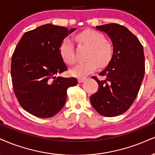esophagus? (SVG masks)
I'll use <instances>...</instances> for the list:
<instances>
[{
  "instance_id": "34e87169",
  "label": "esophagus",
  "mask_w": 155,
  "mask_h": 155,
  "mask_svg": "<svg viewBox=\"0 0 155 155\" xmlns=\"http://www.w3.org/2000/svg\"><path fill=\"white\" fill-rule=\"evenodd\" d=\"M86 80V78H79L78 79V81H79V83H81V82H84Z\"/></svg>"
}]
</instances>
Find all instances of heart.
Masks as SVG:
<instances>
[{
    "label": "heart",
    "mask_w": 155,
    "mask_h": 155,
    "mask_svg": "<svg viewBox=\"0 0 155 155\" xmlns=\"http://www.w3.org/2000/svg\"><path fill=\"white\" fill-rule=\"evenodd\" d=\"M80 41L91 48L87 58L73 68L71 74L78 77H84L94 71L98 66L105 68L114 56V47L105 37L95 30H86L78 35ZM60 53L66 63L73 65L76 62L74 42L70 37H66L60 46Z\"/></svg>",
    "instance_id": "b5f03b06"
}]
</instances>
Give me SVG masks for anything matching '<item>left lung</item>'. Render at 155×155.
Masks as SVG:
<instances>
[{
	"label": "left lung",
	"instance_id": "8db88e82",
	"mask_svg": "<svg viewBox=\"0 0 155 155\" xmlns=\"http://www.w3.org/2000/svg\"><path fill=\"white\" fill-rule=\"evenodd\" d=\"M109 36L114 56L100 75L97 92L90 96L93 107L106 117L117 116L127 111L137 97L145 73L144 54L139 39L126 27L118 24L97 26Z\"/></svg>",
	"mask_w": 155,
	"mask_h": 155
}]
</instances>
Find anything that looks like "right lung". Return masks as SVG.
<instances>
[{"instance_id": "obj_1", "label": "right lung", "mask_w": 155, "mask_h": 155, "mask_svg": "<svg viewBox=\"0 0 155 155\" xmlns=\"http://www.w3.org/2000/svg\"><path fill=\"white\" fill-rule=\"evenodd\" d=\"M75 30L45 24L24 33L15 48L13 87L19 104L30 114L42 118L56 115L66 103L67 89L78 84L76 78L59 76L68 70L60 46Z\"/></svg>"}]
</instances>
